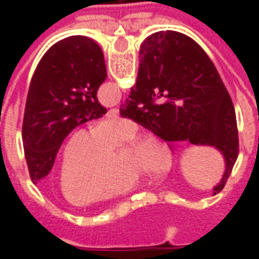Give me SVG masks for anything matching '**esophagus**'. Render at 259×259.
I'll return each mask as SVG.
<instances>
[{
  "label": "esophagus",
  "mask_w": 259,
  "mask_h": 259,
  "mask_svg": "<svg viewBox=\"0 0 259 259\" xmlns=\"http://www.w3.org/2000/svg\"><path fill=\"white\" fill-rule=\"evenodd\" d=\"M118 115H119L118 108H111V109L107 112L108 118H118Z\"/></svg>",
  "instance_id": "obj_1"
}]
</instances>
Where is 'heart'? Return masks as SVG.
I'll return each mask as SVG.
<instances>
[{
  "label": "heart",
  "instance_id": "1",
  "mask_svg": "<svg viewBox=\"0 0 259 259\" xmlns=\"http://www.w3.org/2000/svg\"><path fill=\"white\" fill-rule=\"evenodd\" d=\"M124 120L100 124L94 132L80 129L69 137L62 151L58 185L73 205L112 200L147 182V174L163 175L172 168L168 148L152 136H133L118 154L112 150L129 135Z\"/></svg>",
  "mask_w": 259,
  "mask_h": 259
}]
</instances>
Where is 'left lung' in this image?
<instances>
[{
	"label": "left lung",
	"instance_id": "obj_1",
	"mask_svg": "<svg viewBox=\"0 0 259 259\" xmlns=\"http://www.w3.org/2000/svg\"><path fill=\"white\" fill-rule=\"evenodd\" d=\"M105 79L104 54L89 37H66L44 54L31 77L22 126L33 183L50 174L59 147L74 127L107 113L97 98Z\"/></svg>",
	"mask_w": 259,
	"mask_h": 259
}]
</instances>
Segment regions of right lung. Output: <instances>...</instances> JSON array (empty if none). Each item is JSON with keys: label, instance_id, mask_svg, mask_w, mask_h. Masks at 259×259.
Listing matches in <instances>:
<instances>
[{"label": "right lung", "instance_id": "1", "mask_svg": "<svg viewBox=\"0 0 259 259\" xmlns=\"http://www.w3.org/2000/svg\"><path fill=\"white\" fill-rule=\"evenodd\" d=\"M136 84L119 108L120 116L151 130L163 141H189L222 152L226 169L213 194L228 182L239 154L232 98L215 65L183 33L157 31L141 44Z\"/></svg>", "mask_w": 259, "mask_h": 259}]
</instances>
